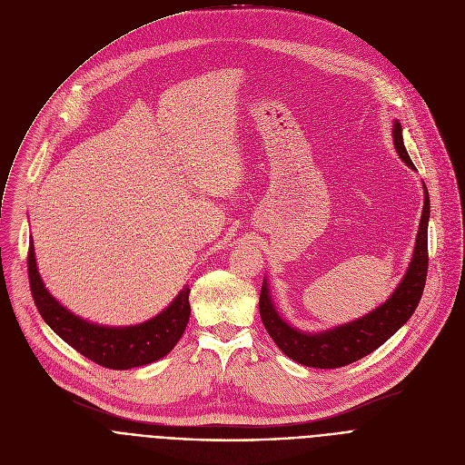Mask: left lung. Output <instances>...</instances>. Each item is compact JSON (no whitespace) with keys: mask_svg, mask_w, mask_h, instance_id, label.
<instances>
[{"mask_svg":"<svg viewBox=\"0 0 465 465\" xmlns=\"http://www.w3.org/2000/svg\"><path fill=\"white\" fill-rule=\"evenodd\" d=\"M391 138L393 147L400 158L416 171L405 143H403V128L400 121L391 124ZM430 217V201L429 191L423 183V212L420 219V228L416 235V244L412 252V259L409 269L401 278L400 285L390 294L386 302L370 311L368 314L351 320L342 325H335L333 329L316 331V333H307V331L292 327L276 309L269 282L262 280L261 296H259V314L264 329L276 342V346L292 361L309 366V368H341L351 364L379 346H382L393 333H397L414 314L427 280L429 267V248H427V230Z\"/></svg>","mask_w":465,"mask_h":465,"instance_id":"obj_1","label":"left lung"}]
</instances>
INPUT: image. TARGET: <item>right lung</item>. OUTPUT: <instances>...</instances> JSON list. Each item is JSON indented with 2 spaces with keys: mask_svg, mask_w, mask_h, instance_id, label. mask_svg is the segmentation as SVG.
Instances as JSON below:
<instances>
[{
  "mask_svg": "<svg viewBox=\"0 0 465 465\" xmlns=\"http://www.w3.org/2000/svg\"><path fill=\"white\" fill-rule=\"evenodd\" d=\"M27 269L33 300L44 322L65 344L104 368L130 370L163 359L182 339L189 322L191 289L187 285L154 318L136 325L112 327L88 322L53 298L36 267L33 237L29 239Z\"/></svg>",
  "mask_w": 465,
  "mask_h": 465,
  "instance_id": "right-lung-1",
  "label": "right lung"
}]
</instances>
